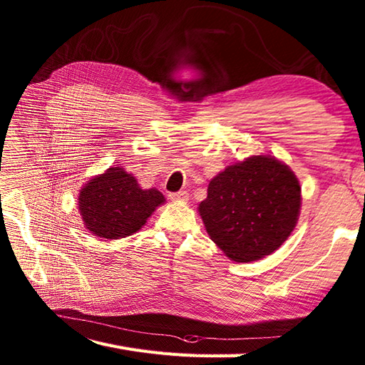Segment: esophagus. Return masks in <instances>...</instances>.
Wrapping results in <instances>:
<instances>
[{"instance_id":"1","label":"esophagus","mask_w":365,"mask_h":365,"mask_svg":"<svg viewBox=\"0 0 365 365\" xmlns=\"http://www.w3.org/2000/svg\"><path fill=\"white\" fill-rule=\"evenodd\" d=\"M169 197L173 199V200H178V202H187V200H188V192L187 191L173 192V195H169Z\"/></svg>"}]
</instances>
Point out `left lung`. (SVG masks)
Returning a JSON list of instances; mask_svg holds the SVG:
<instances>
[{"label": "left lung", "mask_w": 365, "mask_h": 365, "mask_svg": "<svg viewBox=\"0 0 365 365\" xmlns=\"http://www.w3.org/2000/svg\"><path fill=\"white\" fill-rule=\"evenodd\" d=\"M299 208L301 187L293 170L271 155H254L212 178L199 215L229 259L254 262L289 238Z\"/></svg>", "instance_id": "left-lung-1"}]
</instances>
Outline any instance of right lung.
<instances>
[{"label":"right lung","mask_w":365,"mask_h":365,"mask_svg":"<svg viewBox=\"0 0 365 365\" xmlns=\"http://www.w3.org/2000/svg\"><path fill=\"white\" fill-rule=\"evenodd\" d=\"M165 200L158 190H143L133 175L114 166L80 190L78 210L92 235L119 240L141 229Z\"/></svg>","instance_id":"1"}]
</instances>
